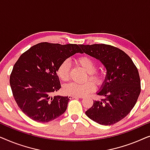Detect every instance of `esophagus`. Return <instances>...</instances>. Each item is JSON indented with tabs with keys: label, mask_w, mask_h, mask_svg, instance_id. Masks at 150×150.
Segmentation results:
<instances>
[{
	"label": "esophagus",
	"mask_w": 150,
	"mask_h": 150,
	"mask_svg": "<svg viewBox=\"0 0 150 150\" xmlns=\"http://www.w3.org/2000/svg\"><path fill=\"white\" fill-rule=\"evenodd\" d=\"M69 99H73V98H83L82 96H68Z\"/></svg>",
	"instance_id": "1"
}]
</instances>
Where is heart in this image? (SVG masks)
Masks as SVG:
<instances>
[{"label": "heart", "mask_w": 150, "mask_h": 150, "mask_svg": "<svg viewBox=\"0 0 150 150\" xmlns=\"http://www.w3.org/2000/svg\"><path fill=\"white\" fill-rule=\"evenodd\" d=\"M76 63L87 72L86 81L91 80L96 84H100L102 81V73L96 69L97 63L92 57L87 55H83L76 59ZM70 63L69 61L64 60L58 65L57 68V74L63 81H67L69 79ZM93 82L88 81L85 83L79 84L70 83L65 85L63 91L65 94L74 96H83L93 91L96 86Z\"/></svg>", "instance_id": "heart-1"}]
</instances>
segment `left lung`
<instances>
[{
    "mask_svg": "<svg viewBox=\"0 0 150 150\" xmlns=\"http://www.w3.org/2000/svg\"><path fill=\"white\" fill-rule=\"evenodd\" d=\"M85 52L99 59L107 70L106 80L98 95L104 99L94 100L85 112L98 124L109 126L128 115L137 103L141 93V80L132 59L121 49L100 44L80 45Z\"/></svg>",
    "mask_w": 150,
    "mask_h": 150,
    "instance_id": "1",
    "label": "left lung"
}]
</instances>
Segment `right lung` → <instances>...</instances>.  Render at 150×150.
<instances>
[{"label": "right lung", "mask_w": 150, "mask_h": 150, "mask_svg": "<svg viewBox=\"0 0 150 150\" xmlns=\"http://www.w3.org/2000/svg\"><path fill=\"white\" fill-rule=\"evenodd\" d=\"M76 52H81L77 44L42 42L19 57L10 75V86L18 106L28 117L46 123L64 113L69 98L50 95L61 88L58 65Z\"/></svg>", "instance_id": "1"}]
</instances>
